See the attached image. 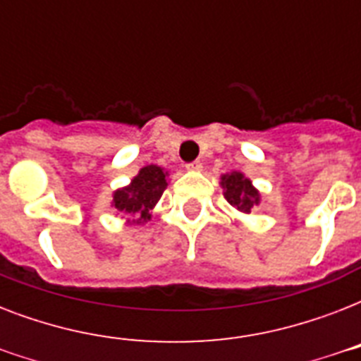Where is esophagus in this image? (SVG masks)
Masks as SVG:
<instances>
[{
  "instance_id": "34e87169",
  "label": "esophagus",
  "mask_w": 361,
  "mask_h": 361,
  "mask_svg": "<svg viewBox=\"0 0 361 361\" xmlns=\"http://www.w3.org/2000/svg\"><path fill=\"white\" fill-rule=\"evenodd\" d=\"M185 169L191 170V172H198V170L202 169V163H200V161H192V163L185 164Z\"/></svg>"
}]
</instances>
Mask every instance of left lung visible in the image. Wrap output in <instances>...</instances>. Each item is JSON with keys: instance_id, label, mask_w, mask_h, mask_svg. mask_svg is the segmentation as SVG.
Instances as JSON below:
<instances>
[{"instance_id": "obj_1", "label": "left lung", "mask_w": 361, "mask_h": 361, "mask_svg": "<svg viewBox=\"0 0 361 361\" xmlns=\"http://www.w3.org/2000/svg\"><path fill=\"white\" fill-rule=\"evenodd\" d=\"M221 185L225 189V198L228 200V204L243 214H249L252 206H257L258 200H260L257 189L251 185V181L247 180L241 172L225 174L221 178Z\"/></svg>"}]
</instances>
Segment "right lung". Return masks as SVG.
Wrapping results in <instances>:
<instances>
[{
	"label": "right lung",
	"instance_id": "1",
	"mask_svg": "<svg viewBox=\"0 0 361 361\" xmlns=\"http://www.w3.org/2000/svg\"><path fill=\"white\" fill-rule=\"evenodd\" d=\"M166 185V172L161 166H144L129 187L114 192L112 206L121 214L129 215L133 223H146L152 217L149 209L157 204Z\"/></svg>",
	"mask_w": 361,
	"mask_h": 361
}]
</instances>
